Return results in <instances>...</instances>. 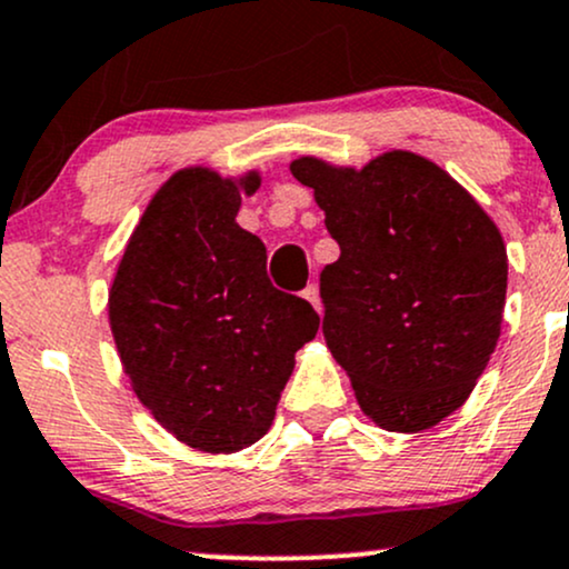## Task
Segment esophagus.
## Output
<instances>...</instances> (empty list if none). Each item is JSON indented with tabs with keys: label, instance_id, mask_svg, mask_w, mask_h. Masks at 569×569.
Returning <instances> with one entry per match:
<instances>
[{
	"label": "esophagus",
	"instance_id": "34e87169",
	"mask_svg": "<svg viewBox=\"0 0 569 569\" xmlns=\"http://www.w3.org/2000/svg\"><path fill=\"white\" fill-rule=\"evenodd\" d=\"M303 298L309 300V303L313 306V309H317L319 313H322V298H319V287L317 284H309L303 290Z\"/></svg>",
	"mask_w": 569,
	"mask_h": 569
}]
</instances>
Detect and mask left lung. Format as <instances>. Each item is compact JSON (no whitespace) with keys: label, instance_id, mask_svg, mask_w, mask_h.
I'll return each mask as SVG.
<instances>
[{"label":"left lung","instance_id":"1","mask_svg":"<svg viewBox=\"0 0 569 569\" xmlns=\"http://www.w3.org/2000/svg\"><path fill=\"white\" fill-rule=\"evenodd\" d=\"M340 258L325 266V343L372 423L420 433L463 407L500 338L509 256L450 172L391 149L362 167L298 157Z\"/></svg>","mask_w":569,"mask_h":569}]
</instances>
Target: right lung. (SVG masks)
I'll return each mask as SVG.
<instances>
[{"mask_svg":"<svg viewBox=\"0 0 569 569\" xmlns=\"http://www.w3.org/2000/svg\"><path fill=\"white\" fill-rule=\"evenodd\" d=\"M260 172L180 167L127 239L109 325L140 405L191 450L231 456L271 429L296 351L317 336L309 300L266 277V247L237 223Z\"/></svg>","mask_w":569,"mask_h":569,"instance_id":"1","label":"right lung"}]
</instances>
